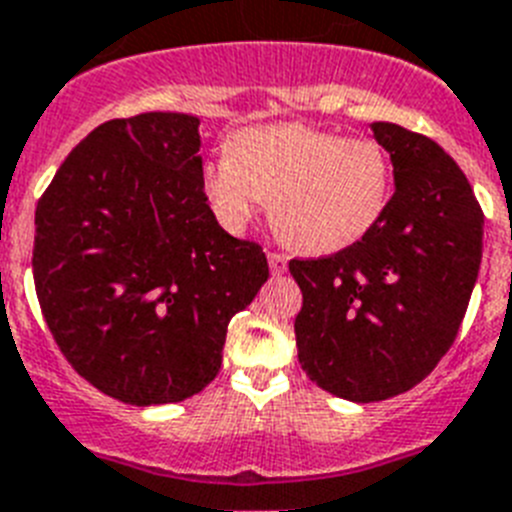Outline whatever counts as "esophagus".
Returning a JSON list of instances; mask_svg holds the SVG:
<instances>
[{
  "label": "esophagus",
  "instance_id": "esophagus-1",
  "mask_svg": "<svg viewBox=\"0 0 512 512\" xmlns=\"http://www.w3.org/2000/svg\"><path fill=\"white\" fill-rule=\"evenodd\" d=\"M266 259H269V269H272V274H285L287 272V256H285V253L269 251V253H266Z\"/></svg>",
  "mask_w": 512,
  "mask_h": 512
}]
</instances>
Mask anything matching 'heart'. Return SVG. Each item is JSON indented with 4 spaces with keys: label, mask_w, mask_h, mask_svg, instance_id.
Returning <instances> with one entry per match:
<instances>
[{
    "label": "heart",
    "mask_w": 512,
    "mask_h": 512,
    "mask_svg": "<svg viewBox=\"0 0 512 512\" xmlns=\"http://www.w3.org/2000/svg\"><path fill=\"white\" fill-rule=\"evenodd\" d=\"M211 211L246 230L264 201L274 230L306 253H337L374 230L392 196V159L374 138L301 122L240 130L201 170Z\"/></svg>",
    "instance_id": "obj_1"
}]
</instances>
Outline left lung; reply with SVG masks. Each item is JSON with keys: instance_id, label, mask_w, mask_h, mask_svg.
Masks as SVG:
<instances>
[{"instance_id": "obj_1", "label": "left lung", "mask_w": 512, "mask_h": 512, "mask_svg": "<svg viewBox=\"0 0 512 512\" xmlns=\"http://www.w3.org/2000/svg\"><path fill=\"white\" fill-rule=\"evenodd\" d=\"M395 193L374 230L322 256L293 259L303 293L298 361L337 398L377 403L408 392L458 337L481 264L484 214L442 146L374 122Z\"/></svg>"}]
</instances>
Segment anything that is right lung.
Returning <instances> with one entry per match:
<instances>
[{
  "label": "right lung",
  "mask_w": 512,
  "mask_h": 512,
  "mask_svg": "<svg viewBox=\"0 0 512 512\" xmlns=\"http://www.w3.org/2000/svg\"><path fill=\"white\" fill-rule=\"evenodd\" d=\"M198 117L109 120L36 206L33 282L80 377L130 405L180 403L219 374L227 324L269 277L259 243L219 227Z\"/></svg>",
  "instance_id": "obj_1"
}]
</instances>
